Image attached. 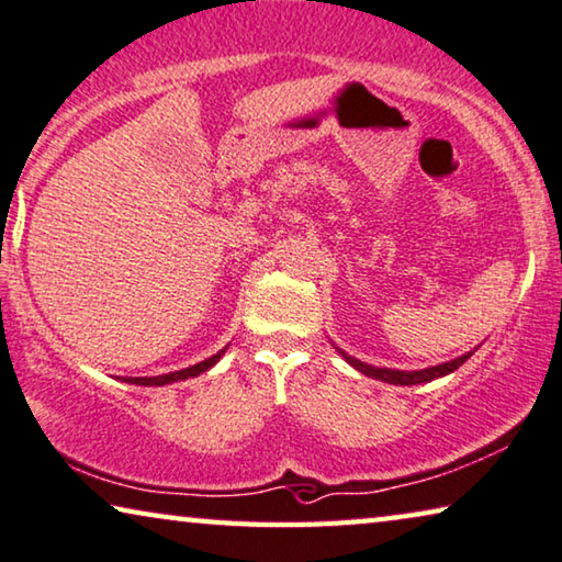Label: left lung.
I'll return each mask as SVG.
<instances>
[{
	"label": "left lung",
	"mask_w": 562,
	"mask_h": 562,
	"mask_svg": "<svg viewBox=\"0 0 562 562\" xmlns=\"http://www.w3.org/2000/svg\"><path fill=\"white\" fill-rule=\"evenodd\" d=\"M335 346V342H333ZM335 350L346 358V363H350L356 368V371H361L368 379H375V381H383V383H393V386H418V383H429V381H437L441 375H449L454 373L459 366H462L469 356L474 353V350H469V353L459 356V358H451L447 363H439V366H429V368H422V371H396V368H379V366H371V363H363L358 361V358L348 356L346 350L335 346Z\"/></svg>",
	"instance_id": "8db88e82"
}]
</instances>
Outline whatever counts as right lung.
<instances>
[{
  "label": "right lung",
  "instance_id": "right-lung-1",
  "mask_svg": "<svg viewBox=\"0 0 562 562\" xmlns=\"http://www.w3.org/2000/svg\"><path fill=\"white\" fill-rule=\"evenodd\" d=\"M227 353V348H222L220 353L206 358V361H201L196 366H189V368H181V371H173V373H164V375H154V379H128V383H136V386H166V383H173V381H187V379H194L199 373H206L209 368L216 366V361Z\"/></svg>",
  "mask_w": 562,
  "mask_h": 562
}]
</instances>
